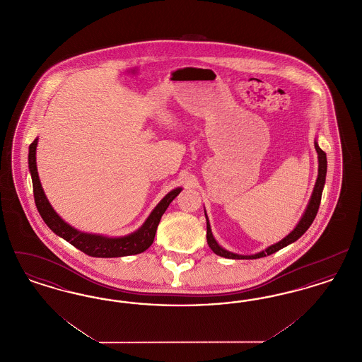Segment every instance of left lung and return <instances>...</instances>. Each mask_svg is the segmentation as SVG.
Wrapping results in <instances>:
<instances>
[{
  "mask_svg": "<svg viewBox=\"0 0 362 362\" xmlns=\"http://www.w3.org/2000/svg\"><path fill=\"white\" fill-rule=\"evenodd\" d=\"M315 149L317 152V157H319V175H317V179H316V185H315V189L312 192V197H310V204L308 207L303 216V218L300 220V223L297 224V226L293 229L292 232L281 241H278L276 244L270 245L269 248H266L264 251L255 254V255H238V254H233V252H229L224 250L223 247L218 245V243L214 240L213 235H211V229H210V224H209V220H207L206 213V239L209 247L211 248V251L220 257H224V258L229 259H258L263 258L266 255H272L276 251H279L281 248L289 245L293 241L297 240L298 238H301L310 228V224L313 223L316 214H317V210L320 206V201H322V192H323V187H325V183H326V173H327V158H326V153L319 148L317 142H315Z\"/></svg>",
  "mask_w": 362,
  "mask_h": 362,
  "instance_id": "1",
  "label": "left lung"
}]
</instances>
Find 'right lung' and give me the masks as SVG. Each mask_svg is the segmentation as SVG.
Segmentation results:
<instances>
[{"mask_svg":"<svg viewBox=\"0 0 362 362\" xmlns=\"http://www.w3.org/2000/svg\"><path fill=\"white\" fill-rule=\"evenodd\" d=\"M36 145L37 138L30 145V153H28V164H30V173L33 177V186H34L35 205L42 216L43 221L52 229V232L62 239L69 241L71 245L78 248L89 257L95 258H118V257H127V255H136L141 254L145 250H148L155 240L156 230L158 223L161 220V216L170 206V204L176 198V195L182 191V189H173L168 192L161 202L155 207V210L151 213L148 220L138 229L137 232L124 236V238H103L98 235H89L83 233L70 225L66 224L52 209L49 204L39 176L36 170Z\"/></svg>","mask_w":362,"mask_h":362,"instance_id":"1","label":"right lung"}]
</instances>
